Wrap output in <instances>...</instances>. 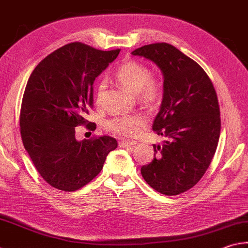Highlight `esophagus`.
Returning <instances> with one entry per match:
<instances>
[{
    "label": "esophagus",
    "mask_w": 248,
    "mask_h": 248,
    "mask_svg": "<svg viewBox=\"0 0 248 248\" xmlns=\"http://www.w3.org/2000/svg\"><path fill=\"white\" fill-rule=\"evenodd\" d=\"M136 141H126V140H122V141L119 142V146L121 148H132L136 146Z\"/></svg>",
    "instance_id": "obj_1"
}]
</instances>
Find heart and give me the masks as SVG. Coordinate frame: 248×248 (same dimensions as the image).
<instances>
[{"mask_svg": "<svg viewBox=\"0 0 248 248\" xmlns=\"http://www.w3.org/2000/svg\"><path fill=\"white\" fill-rule=\"evenodd\" d=\"M118 82L127 88L144 104L154 105L162 99L163 84L156 78L151 77V71L146 64L134 60L124 62L115 73ZM105 83L101 82L97 88V99L100 100L105 92ZM147 124V118L143 114L134 113L119 115L107 123L108 128L126 138H134L142 132Z\"/></svg>", "mask_w": 248, "mask_h": 248, "instance_id": "1", "label": "heart"}]
</instances>
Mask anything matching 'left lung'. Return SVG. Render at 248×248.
<instances>
[{"mask_svg":"<svg viewBox=\"0 0 248 248\" xmlns=\"http://www.w3.org/2000/svg\"><path fill=\"white\" fill-rule=\"evenodd\" d=\"M151 60L163 73V99L152 129L166 137L153 144L154 157L141 167L147 184L165 195H178L202 178L220 136V110L211 78L198 62L167 43L132 51Z\"/></svg>","mask_w":248,"mask_h":248,"instance_id":"obj_1","label":"left lung"}]
</instances>
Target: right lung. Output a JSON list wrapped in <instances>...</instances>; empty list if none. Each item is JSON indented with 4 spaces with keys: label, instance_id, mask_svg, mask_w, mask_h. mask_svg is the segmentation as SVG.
<instances>
[{
    "label": "right lung",
    "instance_id": "1",
    "mask_svg": "<svg viewBox=\"0 0 248 248\" xmlns=\"http://www.w3.org/2000/svg\"><path fill=\"white\" fill-rule=\"evenodd\" d=\"M119 53L74 42L45 57L28 80L20 109L21 139L42 178L56 189L71 192L87 185L118 147L110 136L78 141L76 127L87 122L95 78ZM95 126L87 124L91 129Z\"/></svg>",
    "mask_w": 248,
    "mask_h": 248
}]
</instances>
